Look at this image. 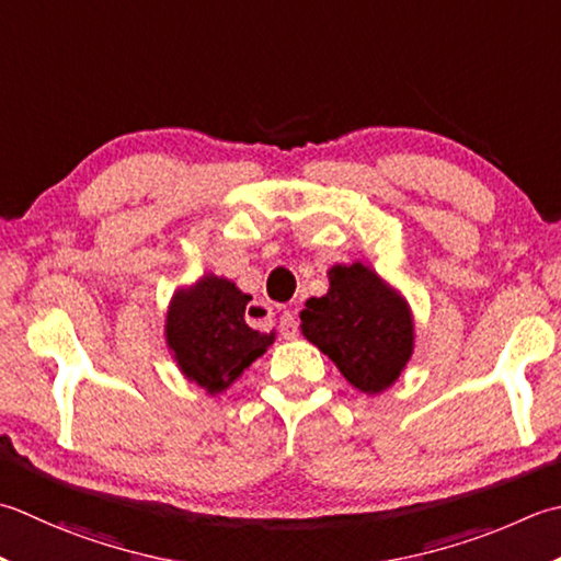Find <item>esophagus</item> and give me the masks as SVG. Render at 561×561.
<instances>
[{"label":"esophagus","instance_id":"obj_1","mask_svg":"<svg viewBox=\"0 0 561 561\" xmlns=\"http://www.w3.org/2000/svg\"><path fill=\"white\" fill-rule=\"evenodd\" d=\"M279 333H282L284 337H287V340L299 335V323H296V318H294L291 311H284V313L279 316Z\"/></svg>","mask_w":561,"mask_h":561}]
</instances>
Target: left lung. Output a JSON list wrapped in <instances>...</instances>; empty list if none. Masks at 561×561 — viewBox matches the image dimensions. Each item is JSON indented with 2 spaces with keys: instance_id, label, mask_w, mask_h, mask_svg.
Instances as JSON below:
<instances>
[{
  "instance_id": "obj_1",
  "label": "left lung",
  "mask_w": 561,
  "mask_h": 561,
  "mask_svg": "<svg viewBox=\"0 0 561 561\" xmlns=\"http://www.w3.org/2000/svg\"><path fill=\"white\" fill-rule=\"evenodd\" d=\"M301 331L365 393L397 381L413 353V321L403 299L359 262L331 270L328 294L306 301Z\"/></svg>"
}]
</instances>
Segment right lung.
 Returning a JSON list of instances; mask_svg holds the SVG:
<instances>
[{
  "mask_svg": "<svg viewBox=\"0 0 561 561\" xmlns=\"http://www.w3.org/2000/svg\"><path fill=\"white\" fill-rule=\"evenodd\" d=\"M248 301L250 296L228 279L204 277L170 306L168 343L174 359L208 393L224 391L272 345L274 333L245 323Z\"/></svg>",
  "mask_w": 561,
  "mask_h": 561,
  "instance_id": "1",
  "label": "right lung"
}]
</instances>
